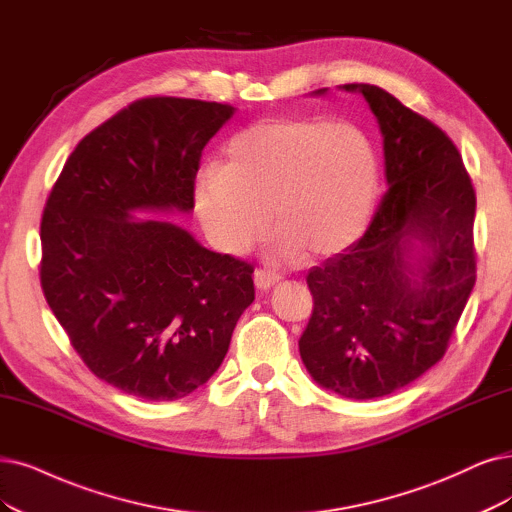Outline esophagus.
<instances>
[{"label":"esophagus","mask_w":512,"mask_h":512,"mask_svg":"<svg viewBox=\"0 0 512 512\" xmlns=\"http://www.w3.org/2000/svg\"><path fill=\"white\" fill-rule=\"evenodd\" d=\"M278 282V276L268 272V270H257L255 272V287L259 291H270L274 285Z\"/></svg>","instance_id":"34e87169"}]
</instances>
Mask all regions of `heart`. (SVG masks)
I'll return each mask as SVG.
<instances>
[{
	"instance_id": "heart-1",
	"label": "heart",
	"mask_w": 512,
	"mask_h": 512,
	"mask_svg": "<svg viewBox=\"0 0 512 512\" xmlns=\"http://www.w3.org/2000/svg\"><path fill=\"white\" fill-rule=\"evenodd\" d=\"M380 192V158L367 132L318 118H266L238 130L221 166L194 179L196 215L221 251L244 253L270 221L272 251L329 257L363 236Z\"/></svg>"
}]
</instances>
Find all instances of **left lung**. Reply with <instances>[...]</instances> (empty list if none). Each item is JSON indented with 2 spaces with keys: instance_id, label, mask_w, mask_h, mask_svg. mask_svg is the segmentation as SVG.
Here are the masks:
<instances>
[{
  "instance_id": "8db88e82",
  "label": "left lung",
  "mask_w": 512,
  "mask_h": 512,
  "mask_svg": "<svg viewBox=\"0 0 512 512\" xmlns=\"http://www.w3.org/2000/svg\"><path fill=\"white\" fill-rule=\"evenodd\" d=\"M339 88L361 92L380 124L388 192L365 236L310 270L314 310L299 354L318 386L367 401L443 358L477 278V198L439 126L380 86Z\"/></svg>"
}]
</instances>
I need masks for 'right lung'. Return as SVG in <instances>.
Here are the masks:
<instances>
[{
    "label": "right lung",
    "instance_id": "1",
    "mask_svg": "<svg viewBox=\"0 0 512 512\" xmlns=\"http://www.w3.org/2000/svg\"><path fill=\"white\" fill-rule=\"evenodd\" d=\"M234 113L196 99L132 103L78 143L46 202L48 306L88 369L137 399L204 386L255 299L249 263L137 217L192 211L202 149Z\"/></svg>",
    "mask_w": 512,
    "mask_h": 512
}]
</instances>
